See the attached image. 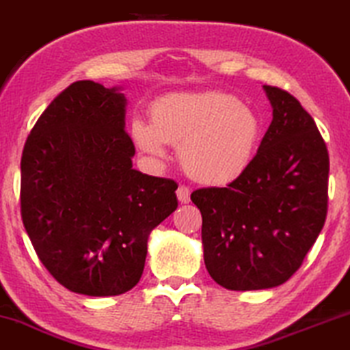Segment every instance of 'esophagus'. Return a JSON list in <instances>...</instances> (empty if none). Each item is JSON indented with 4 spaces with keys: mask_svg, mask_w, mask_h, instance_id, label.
I'll return each instance as SVG.
<instances>
[{
    "mask_svg": "<svg viewBox=\"0 0 350 350\" xmlns=\"http://www.w3.org/2000/svg\"><path fill=\"white\" fill-rule=\"evenodd\" d=\"M189 188L188 187H178V189H176V198H178V201L182 202V204H188L189 202Z\"/></svg>",
    "mask_w": 350,
    "mask_h": 350,
    "instance_id": "34e87169",
    "label": "esophagus"
}]
</instances>
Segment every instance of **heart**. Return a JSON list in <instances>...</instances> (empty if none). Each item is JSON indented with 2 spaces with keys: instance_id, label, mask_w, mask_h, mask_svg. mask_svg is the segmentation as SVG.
I'll list each match as a JSON object with an SVG mask.
<instances>
[{
  "instance_id": "obj_1",
  "label": "heart",
  "mask_w": 350,
  "mask_h": 350,
  "mask_svg": "<svg viewBox=\"0 0 350 350\" xmlns=\"http://www.w3.org/2000/svg\"><path fill=\"white\" fill-rule=\"evenodd\" d=\"M150 123L135 120L131 137L152 161L167 159V144L178 146V159L193 180L224 187L253 163L261 137L256 113L224 92H178L150 105Z\"/></svg>"
}]
</instances>
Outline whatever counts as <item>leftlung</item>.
Listing matches in <instances>:
<instances>
[{
	"label": "left lung",
	"instance_id": "left-lung-1",
	"mask_svg": "<svg viewBox=\"0 0 350 350\" xmlns=\"http://www.w3.org/2000/svg\"><path fill=\"white\" fill-rule=\"evenodd\" d=\"M273 122L253 163L226 188H201L204 265L228 291L278 287L299 269L326 221L329 157L313 118L286 90L262 85Z\"/></svg>",
	"mask_w": 350,
	"mask_h": 350
}]
</instances>
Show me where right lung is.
I'll use <instances>...</instances> for the list:
<instances>
[{
	"label": "right lung",
	"instance_id": "1",
	"mask_svg": "<svg viewBox=\"0 0 350 350\" xmlns=\"http://www.w3.org/2000/svg\"><path fill=\"white\" fill-rule=\"evenodd\" d=\"M122 88L77 81L37 120L21 161V214L68 291L111 297L144 271L150 232L178 206L174 180L133 168Z\"/></svg>",
	"mask_w": 350,
	"mask_h": 350
}]
</instances>
